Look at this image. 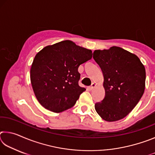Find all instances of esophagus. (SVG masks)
I'll list each match as a JSON object with an SVG mask.
<instances>
[{
  "label": "esophagus",
  "instance_id": "esophagus-1",
  "mask_svg": "<svg viewBox=\"0 0 155 155\" xmlns=\"http://www.w3.org/2000/svg\"><path fill=\"white\" fill-rule=\"evenodd\" d=\"M96 85L95 83H91V85L90 86V89L91 90H93V89L96 87Z\"/></svg>",
  "mask_w": 155,
  "mask_h": 155
}]
</instances>
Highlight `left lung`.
I'll return each instance as SVG.
<instances>
[{"label":"left lung","instance_id":"8db88e82","mask_svg":"<svg viewBox=\"0 0 155 155\" xmlns=\"http://www.w3.org/2000/svg\"><path fill=\"white\" fill-rule=\"evenodd\" d=\"M93 58L103 72L105 90L104 99L95 104L96 112L107 122L124 118L143 96L145 68L137 55L117 46L96 50Z\"/></svg>","mask_w":155,"mask_h":155}]
</instances>
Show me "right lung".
<instances>
[{
  "label": "right lung",
  "instance_id": "add662e5",
  "mask_svg": "<svg viewBox=\"0 0 155 155\" xmlns=\"http://www.w3.org/2000/svg\"><path fill=\"white\" fill-rule=\"evenodd\" d=\"M92 57L91 50L70 40L47 46L36 54L31 68L34 94L44 108L60 113L71 108L85 88L78 85V68Z\"/></svg>",
  "mask_w": 155,
  "mask_h": 155
}]
</instances>
